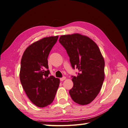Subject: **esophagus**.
<instances>
[{
    "label": "esophagus",
    "mask_w": 128,
    "mask_h": 128,
    "mask_svg": "<svg viewBox=\"0 0 128 128\" xmlns=\"http://www.w3.org/2000/svg\"><path fill=\"white\" fill-rule=\"evenodd\" d=\"M66 76H63V77H62V78H60V80H61V81H63V80H66Z\"/></svg>",
    "instance_id": "obj_1"
}]
</instances>
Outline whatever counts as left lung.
<instances>
[{
    "mask_svg": "<svg viewBox=\"0 0 128 128\" xmlns=\"http://www.w3.org/2000/svg\"><path fill=\"white\" fill-rule=\"evenodd\" d=\"M59 41L66 49L73 68L79 71L72 78L71 98L80 105L89 104L99 94L104 79V61L100 50L91 38L80 34L62 35Z\"/></svg>",
    "mask_w": 128,
    "mask_h": 128,
    "instance_id": "obj_1",
    "label": "left lung"
}]
</instances>
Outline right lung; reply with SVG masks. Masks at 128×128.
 <instances>
[{
	"label": "right lung",
	"mask_w": 128,
	"mask_h": 128,
	"mask_svg": "<svg viewBox=\"0 0 128 128\" xmlns=\"http://www.w3.org/2000/svg\"><path fill=\"white\" fill-rule=\"evenodd\" d=\"M58 36L46 37L32 43L23 54L20 78L27 97L39 108L52 102L60 84L59 78L49 76L48 58Z\"/></svg>",
	"instance_id": "obj_1"
}]
</instances>
